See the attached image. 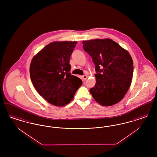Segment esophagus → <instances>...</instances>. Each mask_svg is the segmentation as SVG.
<instances>
[{
	"label": "esophagus",
	"instance_id": "esophagus-1",
	"mask_svg": "<svg viewBox=\"0 0 157 157\" xmlns=\"http://www.w3.org/2000/svg\"><path fill=\"white\" fill-rule=\"evenodd\" d=\"M87 78H88V76H87L86 75H83V76H82V79H83V81H86V80L87 79Z\"/></svg>",
	"mask_w": 157,
	"mask_h": 157
}]
</instances>
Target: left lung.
Wrapping results in <instances>:
<instances>
[{"instance_id":"left-lung-1","label":"left lung","mask_w":157,"mask_h":157,"mask_svg":"<svg viewBox=\"0 0 157 157\" xmlns=\"http://www.w3.org/2000/svg\"><path fill=\"white\" fill-rule=\"evenodd\" d=\"M83 50L95 65L96 83L90 88L92 97L102 106H112L121 101L130 87L133 60L130 54L111 39L83 40Z\"/></svg>"}]
</instances>
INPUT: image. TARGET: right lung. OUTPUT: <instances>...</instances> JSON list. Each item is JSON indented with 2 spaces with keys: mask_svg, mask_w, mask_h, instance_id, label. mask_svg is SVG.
Masks as SVG:
<instances>
[{
  "mask_svg": "<svg viewBox=\"0 0 157 157\" xmlns=\"http://www.w3.org/2000/svg\"><path fill=\"white\" fill-rule=\"evenodd\" d=\"M77 42H53L35 55L30 63V79L37 92L57 106L69 104L82 85V80L72 75L69 60Z\"/></svg>",
  "mask_w": 157,
  "mask_h": 157,
  "instance_id": "1",
  "label": "right lung"
}]
</instances>
